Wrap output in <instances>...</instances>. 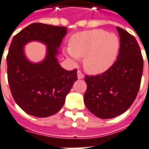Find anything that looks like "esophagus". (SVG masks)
Returning a JSON list of instances; mask_svg holds the SVG:
<instances>
[{"label": "esophagus", "mask_w": 149, "mask_h": 149, "mask_svg": "<svg viewBox=\"0 0 149 149\" xmlns=\"http://www.w3.org/2000/svg\"><path fill=\"white\" fill-rule=\"evenodd\" d=\"M77 77L78 79H83L84 77V75L81 72L80 70H78L77 71Z\"/></svg>", "instance_id": "esophagus-1"}]
</instances>
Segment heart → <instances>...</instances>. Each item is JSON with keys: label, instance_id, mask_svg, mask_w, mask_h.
<instances>
[{"label": "heart", "instance_id": "1", "mask_svg": "<svg viewBox=\"0 0 149 149\" xmlns=\"http://www.w3.org/2000/svg\"><path fill=\"white\" fill-rule=\"evenodd\" d=\"M120 48L116 35L101 29L83 31L72 35L65 53L73 61L84 56V66L91 73L104 72L115 62Z\"/></svg>", "mask_w": 149, "mask_h": 149}]
</instances>
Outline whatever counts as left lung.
<instances>
[{"instance_id":"left-lung-1","label":"left lung","mask_w":149,"mask_h":149,"mask_svg":"<svg viewBox=\"0 0 149 149\" xmlns=\"http://www.w3.org/2000/svg\"><path fill=\"white\" fill-rule=\"evenodd\" d=\"M116 29L120 42L116 61L103 73L84 78V104L101 119L113 118L129 109L137 96L143 73V56L136 38L121 28Z\"/></svg>"}]
</instances>
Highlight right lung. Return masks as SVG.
<instances>
[{
	"label": "right lung",
	"mask_w": 149,
	"mask_h": 149,
	"mask_svg": "<svg viewBox=\"0 0 149 149\" xmlns=\"http://www.w3.org/2000/svg\"><path fill=\"white\" fill-rule=\"evenodd\" d=\"M67 32L66 27L33 23L12 40L6 57L8 82L16 103L29 115L47 117L56 113L77 80V69L65 70L56 58ZM31 40L47 45L46 58L38 64L29 62L24 55L23 47Z\"/></svg>",
	"instance_id": "obj_1"
}]
</instances>
